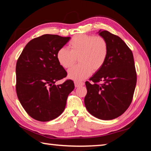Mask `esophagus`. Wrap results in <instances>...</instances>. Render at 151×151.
<instances>
[{"instance_id": "34e87169", "label": "esophagus", "mask_w": 151, "mask_h": 151, "mask_svg": "<svg viewBox=\"0 0 151 151\" xmlns=\"http://www.w3.org/2000/svg\"><path fill=\"white\" fill-rule=\"evenodd\" d=\"M85 84L84 83H79V82H75V87H79L81 86H83Z\"/></svg>"}]
</instances>
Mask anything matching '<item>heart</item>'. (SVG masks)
<instances>
[{"label": "heart", "instance_id": "obj_1", "mask_svg": "<svg viewBox=\"0 0 151 151\" xmlns=\"http://www.w3.org/2000/svg\"><path fill=\"white\" fill-rule=\"evenodd\" d=\"M68 50L61 48L57 53L58 63L68 68L78 58L79 65L68 70V77L75 81H81L96 72L103 66L108 55L109 48L106 40L101 36L77 35L68 42Z\"/></svg>", "mask_w": 151, "mask_h": 151}]
</instances>
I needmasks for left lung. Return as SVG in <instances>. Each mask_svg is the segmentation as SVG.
Segmentation results:
<instances>
[{"label":"left lung","mask_w":151,"mask_h":151,"mask_svg":"<svg viewBox=\"0 0 151 151\" xmlns=\"http://www.w3.org/2000/svg\"><path fill=\"white\" fill-rule=\"evenodd\" d=\"M108 44L109 52L103 66L86 81V109L101 120L121 116L131 104L137 84L133 55L123 40L107 30L98 32ZM102 81L103 83L99 84Z\"/></svg>","instance_id":"8db88e82"}]
</instances>
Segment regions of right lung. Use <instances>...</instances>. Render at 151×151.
<instances>
[{
    "mask_svg": "<svg viewBox=\"0 0 151 151\" xmlns=\"http://www.w3.org/2000/svg\"><path fill=\"white\" fill-rule=\"evenodd\" d=\"M56 35H44L25 46L16 65L18 99L28 114L37 121H51L63 113L73 81L56 85L67 73L60 65L57 53L70 40Z\"/></svg>",
    "mask_w": 151,
    "mask_h": 151,
    "instance_id": "right-lung-1",
    "label": "right lung"
}]
</instances>
